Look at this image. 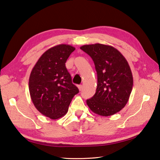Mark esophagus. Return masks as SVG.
Wrapping results in <instances>:
<instances>
[{
  "instance_id": "obj_1",
  "label": "esophagus",
  "mask_w": 160,
  "mask_h": 160,
  "mask_svg": "<svg viewBox=\"0 0 160 160\" xmlns=\"http://www.w3.org/2000/svg\"><path fill=\"white\" fill-rule=\"evenodd\" d=\"M78 89H79V90H80V91H81V90L82 89V87H83V86H82V85H81V84H80V85H78Z\"/></svg>"
}]
</instances>
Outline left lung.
<instances>
[{"mask_svg":"<svg viewBox=\"0 0 160 160\" xmlns=\"http://www.w3.org/2000/svg\"><path fill=\"white\" fill-rule=\"evenodd\" d=\"M80 49L93 59L98 75L96 92L87 100L94 113L110 116L121 111L128 102L133 78L124 56L110 45L97 43Z\"/></svg>","mask_w":160,"mask_h":160,"instance_id":"1","label":"left lung"}]
</instances>
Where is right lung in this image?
I'll return each instance as SVG.
<instances>
[{
  "instance_id": "right-lung-1",
  "label": "right lung",
  "mask_w": 160,
  "mask_h": 160,
  "mask_svg": "<svg viewBox=\"0 0 160 160\" xmlns=\"http://www.w3.org/2000/svg\"><path fill=\"white\" fill-rule=\"evenodd\" d=\"M76 49L61 44L47 50L32 70L29 90L36 109L52 120L63 117L79 90L71 81L66 61Z\"/></svg>"
}]
</instances>
